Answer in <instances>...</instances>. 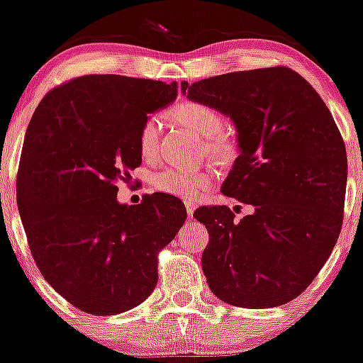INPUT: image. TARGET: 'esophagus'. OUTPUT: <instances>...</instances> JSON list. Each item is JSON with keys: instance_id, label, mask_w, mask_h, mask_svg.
<instances>
[{"instance_id": "1", "label": "esophagus", "mask_w": 363, "mask_h": 363, "mask_svg": "<svg viewBox=\"0 0 363 363\" xmlns=\"http://www.w3.org/2000/svg\"><path fill=\"white\" fill-rule=\"evenodd\" d=\"M194 210H196V203L186 201V211H187V216H189V218H193Z\"/></svg>"}]
</instances>
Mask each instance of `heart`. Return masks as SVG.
Listing matches in <instances>:
<instances>
[{
    "label": "heart",
    "instance_id": "heart-1",
    "mask_svg": "<svg viewBox=\"0 0 363 363\" xmlns=\"http://www.w3.org/2000/svg\"><path fill=\"white\" fill-rule=\"evenodd\" d=\"M172 118L189 129L194 136L205 140V152L208 155L227 160L235 153V147L227 135H223V118L213 107L203 102H182L170 111ZM160 121L148 118L143 123L138 135V148L143 158H152L157 153ZM215 177L211 170H182L167 167L152 177V186L160 193L176 198L194 201L210 189Z\"/></svg>",
    "mask_w": 363,
    "mask_h": 363
}]
</instances>
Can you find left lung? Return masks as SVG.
Wrapping results in <instances>:
<instances>
[{
    "mask_svg": "<svg viewBox=\"0 0 363 363\" xmlns=\"http://www.w3.org/2000/svg\"><path fill=\"white\" fill-rule=\"evenodd\" d=\"M182 94L228 116L240 155L222 193L251 205L196 210L210 242L201 262L220 301L245 309L294 301L318 277L343 223L347 150L331 112L285 66L181 83Z\"/></svg>",
    "mask_w": 363,
    "mask_h": 363,
    "instance_id": "8db88e82",
    "label": "left lung"
}]
</instances>
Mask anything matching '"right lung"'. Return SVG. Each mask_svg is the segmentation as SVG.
<instances>
[{
    "label": "right lung",
    "instance_id": "obj_1",
    "mask_svg": "<svg viewBox=\"0 0 363 363\" xmlns=\"http://www.w3.org/2000/svg\"><path fill=\"white\" fill-rule=\"evenodd\" d=\"M177 83L86 74L49 91L25 133L16 205L35 264L83 312L116 315L157 286V252L184 225L176 196L121 205L119 179L141 164L138 135Z\"/></svg>",
    "mask_w": 363,
    "mask_h": 363
}]
</instances>
